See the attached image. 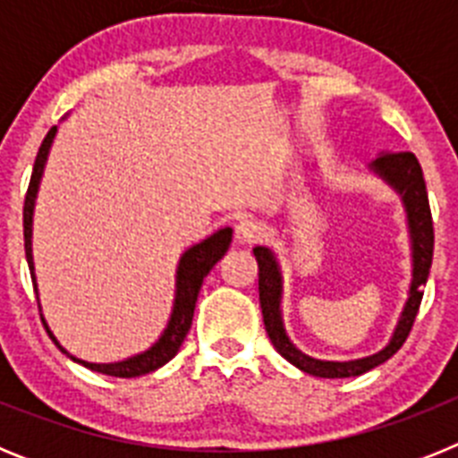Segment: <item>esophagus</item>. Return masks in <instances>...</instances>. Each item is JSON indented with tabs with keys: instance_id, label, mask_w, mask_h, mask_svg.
<instances>
[{
	"instance_id": "obj_1",
	"label": "esophagus",
	"mask_w": 458,
	"mask_h": 458,
	"mask_svg": "<svg viewBox=\"0 0 458 458\" xmlns=\"http://www.w3.org/2000/svg\"><path fill=\"white\" fill-rule=\"evenodd\" d=\"M233 238H236V242H241V245H252V242H257L259 238H261V225H259L257 220L245 217V220H241L236 225Z\"/></svg>"
}]
</instances>
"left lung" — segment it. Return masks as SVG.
<instances>
[{"instance_id":"obj_1","label":"left lung","mask_w":458,"mask_h":458,"mask_svg":"<svg viewBox=\"0 0 458 458\" xmlns=\"http://www.w3.org/2000/svg\"><path fill=\"white\" fill-rule=\"evenodd\" d=\"M369 172L386 181L402 197L403 210H406L408 233H411L412 257V277L402 317L396 321L390 342L380 351H376L374 355L337 362V360H318L302 353L289 339L284 330V321H282V270H279L277 259H275L273 250L264 248V245H257L252 250L259 264V302H261L266 333H268L275 351L284 360H289L293 367H298L305 374L318 376V378H349V376L365 374V371L383 365L386 360H390L396 351L402 349L408 333H411L412 321L418 317L424 284H427L428 268H431V259H434V220H431L427 183H424L418 157L408 151L380 153L376 160L369 163Z\"/></svg>"}]
</instances>
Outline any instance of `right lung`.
Listing matches in <instances>:
<instances>
[{
  "label": "right lung",
  "instance_id": "1",
  "mask_svg": "<svg viewBox=\"0 0 458 458\" xmlns=\"http://www.w3.org/2000/svg\"><path fill=\"white\" fill-rule=\"evenodd\" d=\"M56 135V125L50 128V132L46 135L43 144L38 148V156H36L34 172H31L30 190H27V197H24V210H22V226H24V254H27V264H30L31 282H34L36 298H38V286H36V273H34V254H31V229H34V206L36 197H38L40 179H43V172H46L47 156H50L52 141ZM232 245V226H225V229H217L216 233H210L208 238H204L201 242L192 245V248L185 250L179 259V266H176V289H174V307L172 314H169L167 327L163 330V335L157 337L156 344H151L147 351L141 353L131 355V358L119 360V362H87V360H80L75 355L68 353L62 344L56 342L55 333L47 326L46 317H43V310H40V321L46 326V333L50 335L52 342L56 344V349L66 353L72 362L87 367L91 371H98V374L116 376V378H135V376L151 374V371L160 369L163 365H167L174 355L179 353L181 344H183L185 335H188L190 326H192L194 317V305H197V295H199L201 284H204V277L210 273V268L225 257V252Z\"/></svg>",
  "mask_w": 458,
  "mask_h": 458
}]
</instances>
